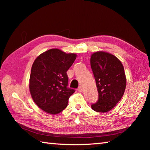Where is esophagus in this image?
<instances>
[{
	"mask_svg": "<svg viewBox=\"0 0 150 150\" xmlns=\"http://www.w3.org/2000/svg\"><path fill=\"white\" fill-rule=\"evenodd\" d=\"M82 91H83V87H81V86H80V87L78 88V91H79V92H82Z\"/></svg>",
	"mask_w": 150,
	"mask_h": 150,
	"instance_id": "obj_1",
	"label": "esophagus"
}]
</instances>
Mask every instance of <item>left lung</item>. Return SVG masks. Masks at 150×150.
<instances>
[{
  "instance_id": "obj_1",
  "label": "left lung",
  "mask_w": 150,
  "mask_h": 150,
  "mask_svg": "<svg viewBox=\"0 0 150 150\" xmlns=\"http://www.w3.org/2000/svg\"><path fill=\"white\" fill-rule=\"evenodd\" d=\"M91 66L98 93L97 103L91 108L98 112L111 110L122 97L126 78L122 63L112 54L96 52L91 56Z\"/></svg>"
}]
</instances>
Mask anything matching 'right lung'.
Masks as SVG:
<instances>
[{"mask_svg": "<svg viewBox=\"0 0 150 150\" xmlns=\"http://www.w3.org/2000/svg\"><path fill=\"white\" fill-rule=\"evenodd\" d=\"M77 57L59 49H50L33 63L30 77V94L39 108L50 115H57L67 107L74 89L67 87V70Z\"/></svg>", "mask_w": 150, "mask_h": 150, "instance_id": "right-lung-1", "label": "right lung"}]
</instances>
